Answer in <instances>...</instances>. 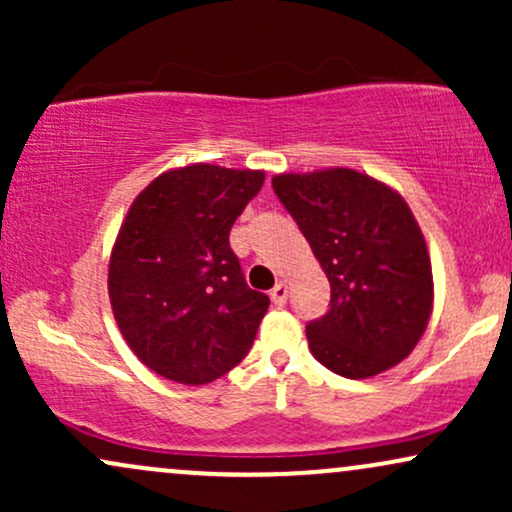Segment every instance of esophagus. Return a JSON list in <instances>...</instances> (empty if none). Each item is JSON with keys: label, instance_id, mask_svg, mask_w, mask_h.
<instances>
[{"label": "esophagus", "instance_id": "obj_1", "mask_svg": "<svg viewBox=\"0 0 512 512\" xmlns=\"http://www.w3.org/2000/svg\"><path fill=\"white\" fill-rule=\"evenodd\" d=\"M269 296H272V301L276 303V305H284L286 303V298H289V286L286 284H276L274 289H272V293H269Z\"/></svg>", "mask_w": 512, "mask_h": 512}]
</instances>
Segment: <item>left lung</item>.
<instances>
[{"mask_svg":"<svg viewBox=\"0 0 512 512\" xmlns=\"http://www.w3.org/2000/svg\"><path fill=\"white\" fill-rule=\"evenodd\" d=\"M272 187L330 279V310L305 325L313 356L351 380L407 358L433 303L431 260L407 202L349 168L276 175Z\"/></svg>","mask_w":512,"mask_h":512,"instance_id":"obj_1","label":"left lung"}]
</instances>
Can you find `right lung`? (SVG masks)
<instances>
[{
	"instance_id": "right-lung-1",
	"label": "right lung",
	"mask_w": 512,
	"mask_h": 512,
	"mask_svg": "<svg viewBox=\"0 0 512 512\" xmlns=\"http://www.w3.org/2000/svg\"><path fill=\"white\" fill-rule=\"evenodd\" d=\"M262 182L260 170L197 163L158 175L129 207L110 303L129 349L163 378L204 385L248 356L269 298L248 286L228 236Z\"/></svg>"
}]
</instances>
